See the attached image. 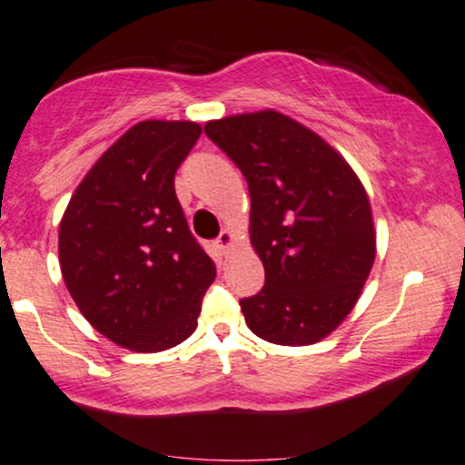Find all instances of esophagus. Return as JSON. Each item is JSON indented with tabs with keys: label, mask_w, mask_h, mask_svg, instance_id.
Returning a JSON list of instances; mask_svg holds the SVG:
<instances>
[{
	"label": "esophagus",
	"mask_w": 465,
	"mask_h": 465,
	"mask_svg": "<svg viewBox=\"0 0 465 465\" xmlns=\"http://www.w3.org/2000/svg\"><path fill=\"white\" fill-rule=\"evenodd\" d=\"M216 244H218V249L223 251V253H229L233 244H236V238H233V233L229 232V229H223L221 236H218V240H216Z\"/></svg>",
	"instance_id": "obj_1"
}]
</instances>
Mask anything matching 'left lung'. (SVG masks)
I'll list each match as a JSON object with an SVG mask.
<instances>
[{
  "label": "left lung",
  "mask_w": 465,
  "mask_h": 465,
  "mask_svg": "<svg viewBox=\"0 0 465 465\" xmlns=\"http://www.w3.org/2000/svg\"><path fill=\"white\" fill-rule=\"evenodd\" d=\"M205 134L249 183V238L266 286L240 301L244 321L266 342H321L353 312L372 271L366 188L338 149L277 110L208 121Z\"/></svg>",
  "instance_id": "left-lung-1"
}]
</instances>
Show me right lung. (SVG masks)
Masks as SVG:
<instances>
[{"label":"right lung","instance_id":"obj_1","mask_svg":"<svg viewBox=\"0 0 465 465\" xmlns=\"http://www.w3.org/2000/svg\"><path fill=\"white\" fill-rule=\"evenodd\" d=\"M199 136L194 121L132 125L84 175L60 221L66 290L99 333L136 353L190 338L216 277L175 194V173Z\"/></svg>","mask_w":465,"mask_h":465}]
</instances>
